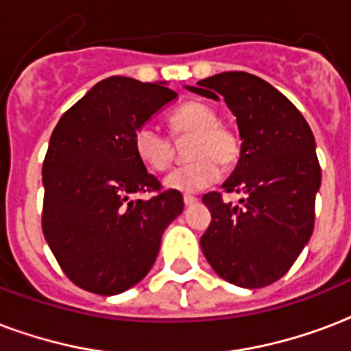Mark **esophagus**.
<instances>
[{
	"label": "esophagus",
	"mask_w": 351,
	"mask_h": 351,
	"mask_svg": "<svg viewBox=\"0 0 351 351\" xmlns=\"http://www.w3.org/2000/svg\"><path fill=\"white\" fill-rule=\"evenodd\" d=\"M197 202H198L197 197H193V195H184V204H186V206H193V204H197Z\"/></svg>",
	"instance_id": "esophagus-1"
}]
</instances>
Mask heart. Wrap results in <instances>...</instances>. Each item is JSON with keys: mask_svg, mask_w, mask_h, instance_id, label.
Instances as JSON below:
<instances>
[{"mask_svg": "<svg viewBox=\"0 0 351 351\" xmlns=\"http://www.w3.org/2000/svg\"><path fill=\"white\" fill-rule=\"evenodd\" d=\"M175 138L191 136L187 162L167 173L164 186L178 193H197L219 180L220 167H231L239 160L240 140L234 129L220 123L219 112L204 101H186L169 117ZM134 153L145 167L164 171L173 158V143L151 123H143L132 136Z\"/></svg>", "mask_w": 351, "mask_h": 351, "instance_id": "obj_1", "label": "heart"}]
</instances>
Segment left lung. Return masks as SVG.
Returning <instances> with one entry per match:
<instances>
[{"label":"left lung","instance_id":"obj_1","mask_svg":"<svg viewBox=\"0 0 351 351\" xmlns=\"http://www.w3.org/2000/svg\"><path fill=\"white\" fill-rule=\"evenodd\" d=\"M197 85L189 90L224 98L242 138L239 164L222 184L242 198L204 195L213 220L200 245L228 282L264 288L288 273L313 233L321 186L315 138L299 109L255 74L220 73Z\"/></svg>","mask_w":351,"mask_h":351}]
</instances>
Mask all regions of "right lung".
Segmentation results:
<instances>
[{
    "label": "right lung",
    "instance_id": "1",
    "mask_svg": "<svg viewBox=\"0 0 351 351\" xmlns=\"http://www.w3.org/2000/svg\"><path fill=\"white\" fill-rule=\"evenodd\" d=\"M176 93L162 84L112 76L96 84L51 134L43 160L41 230L78 288L117 295L140 282L162 233L184 209L134 153L132 136ZM132 194L149 199L132 201Z\"/></svg>",
    "mask_w": 351,
    "mask_h": 351
}]
</instances>
